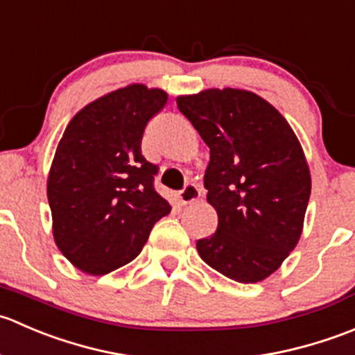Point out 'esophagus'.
<instances>
[{"instance_id": "1", "label": "esophagus", "mask_w": 355, "mask_h": 355, "mask_svg": "<svg viewBox=\"0 0 355 355\" xmlns=\"http://www.w3.org/2000/svg\"><path fill=\"white\" fill-rule=\"evenodd\" d=\"M200 195H202L200 186L195 184V182H188V184L179 191V200H181V203H193L200 198Z\"/></svg>"}]
</instances>
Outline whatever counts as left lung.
I'll return each mask as SVG.
<instances>
[{
  "instance_id": "1",
  "label": "left lung",
  "mask_w": 355,
  "mask_h": 355,
  "mask_svg": "<svg viewBox=\"0 0 355 355\" xmlns=\"http://www.w3.org/2000/svg\"><path fill=\"white\" fill-rule=\"evenodd\" d=\"M176 101L210 148L203 184L219 223L196 250L234 282H262L302 234L311 196L304 150L286 119L252 91L214 87Z\"/></svg>"
}]
</instances>
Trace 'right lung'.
Here are the masks:
<instances>
[{
    "label": "right lung",
    "mask_w": 355,
    "mask_h": 355,
    "mask_svg": "<svg viewBox=\"0 0 355 355\" xmlns=\"http://www.w3.org/2000/svg\"><path fill=\"white\" fill-rule=\"evenodd\" d=\"M166 103V91L131 84L91 101L65 128L48 202L55 243L83 272L108 275L131 262L171 212L153 188L159 167L141 155L146 124Z\"/></svg>",
    "instance_id": "obj_1"
}]
</instances>
